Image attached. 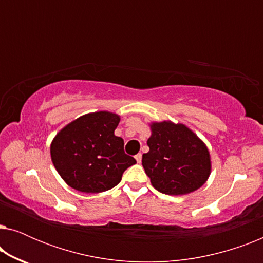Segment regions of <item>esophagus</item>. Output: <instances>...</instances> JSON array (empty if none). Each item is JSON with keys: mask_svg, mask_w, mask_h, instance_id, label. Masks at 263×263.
<instances>
[{"mask_svg": "<svg viewBox=\"0 0 263 263\" xmlns=\"http://www.w3.org/2000/svg\"><path fill=\"white\" fill-rule=\"evenodd\" d=\"M135 159H136V161H138L139 164L141 163V159H142V154H141V153H138V154H136V156H135Z\"/></svg>", "mask_w": 263, "mask_h": 263, "instance_id": "esophagus-1", "label": "esophagus"}]
</instances>
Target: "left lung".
I'll list each match as a JSON object with an SVG mask.
<instances>
[{
	"label": "left lung",
	"mask_w": 263,
	"mask_h": 263,
	"mask_svg": "<svg viewBox=\"0 0 263 263\" xmlns=\"http://www.w3.org/2000/svg\"><path fill=\"white\" fill-rule=\"evenodd\" d=\"M149 127L142 166L154 188L166 195H185L202 186L212 170L202 140L182 123L152 122Z\"/></svg>",
	"instance_id": "left-lung-1"
}]
</instances>
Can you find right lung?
Returning <instances> with one entry per match:
<instances>
[{"label":"right lung","instance_id":"obj_1","mask_svg":"<svg viewBox=\"0 0 263 263\" xmlns=\"http://www.w3.org/2000/svg\"><path fill=\"white\" fill-rule=\"evenodd\" d=\"M120 120L117 114L97 111L77 118L57 133L50 154L68 185L81 193L106 192L136 164L124 153L123 139L115 135Z\"/></svg>","mask_w":263,"mask_h":263}]
</instances>
